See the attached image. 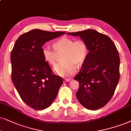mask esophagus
Returning <instances> with one entry per match:
<instances>
[{
	"label": "esophagus",
	"instance_id": "obj_1",
	"mask_svg": "<svg viewBox=\"0 0 131 131\" xmlns=\"http://www.w3.org/2000/svg\"><path fill=\"white\" fill-rule=\"evenodd\" d=\"M70 80H71V79H64V81H65L66 82H68Z\"/></svg>",
	"mask_w": 131,
	"mask_h": 131
}]
</instances>
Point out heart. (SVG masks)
Instances as JSON below:
<instances>
[{
    "mask_svg": "<svg viewBox=\"0 0 131 131\" xmlns=\"http://www.w3.org/2000/svg\"><path fill=\"white\" fill-rule=\"evenodd\" d=\"M55 51L48 46H43L42 53L46 62L51 64H56L57 53L64 52L63 60L64 62L57 64L54 70L63 77H69L77 71V65H81L85 62L89 53L87 44L82 40L74 41L72 39L63 37L54 43Z\"/></svg>",
    "mask_w": 131,
    "mask_h": 131,
    "instance_id": "b5f03b06",
    "label": "heart"
}]
</instances>
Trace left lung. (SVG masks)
<instances>
[{
  "mask_svg": "<svg viewBox=\"0 0 131 131\" xmlns=\"http://www.w3.org/2000/svg\"><path fill=\"white\" fill-rule=\"evenodd\" d=\"M68 34L80 36L89 49L87 59L74 77L80 84L76 97L86 109L98 110L111 100L118 84L120 62L118 51L108 36L94 29Z\"/></svg>",
  "mask_w": 131,
  "mask_h": 131,
  "instance_id": "8db88e82",
  "label": "left lung"
}]
</instances>
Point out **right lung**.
I'll use <instances>...</instances> for the list:
<instances>
[{
    "label": "right lung",
    "instance_id": "obj_1",
    "mask_svg": "<svg viewBox=\"0 0 131 131\" xmlns=\"http://www.w3.org/2000/svg\"><path fill=\"white\" fill-rule=\"evenodd\" d=\"M64 34L32 29L18 38L11 51L13 83L21 100L36 110L47 108L63 84L62 78L54 75L43 57L42 46Z\"/></svg>",
    "mask_w": 131,
    "mask_h": 131
}]
</instances>
